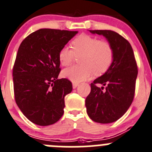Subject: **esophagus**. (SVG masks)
I'll list each match as a JSON object with an SVG mask.
<instances>
[{
  "mask_svg": "<svg viewBox=\"0 0 152 152\" xmlns=\"http://www.w3.org/2000/svg\"><path fill=\"white\" fill-rule=\"evenodd\" d=\"M78 85H79V84H78V83H74L72 84V87H73V88H76L78 86Z\"/></svg>",
  "mask_w": 152,
  "mask_h": 152,
  "instance_id": "1",
  "label": "esophagus"
}]
</instances>
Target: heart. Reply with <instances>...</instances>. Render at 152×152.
Listing matches in <instances>:
<instances>
[{
  "label": "heart",
  "instance_id": "heart-1",
  "mask_svg": "<svg viewBox=\"0 0 152 152\" xmlns=\"http://www.w3.org/2000/svg\"><path fill=\"white\" fill-rule=\"evenodd\" d=\"M72 49L67 46L61 48L58 60L64 66L70 65L75 56H80V65L64 69L62 75L72 81L79 83L88 79L93 73L100 76L106 73L114 61V49L109 42L100 40L88 34H80L71 43Z\"/></svg>",
  "mask_w": 152,
  "mask_h": 152
}]
</instances>
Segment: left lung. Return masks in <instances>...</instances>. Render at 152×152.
Masks as SVG:
<instances>
[{"label": "left lung", "mask_w": 152, "mask_h": 152, "mask_svg": "<svg viewBox=\"0 0 152 152\" xmlns=\"http://www.w3.org/2000/svg\"><path fill=\"white\" fill-rule=\"evenodd\" d=\"M104 36L114 49V61L109 69L91 83L86 98L88 117L100 124L118 121L130 107L135 91L137 66L133 49L126 39L112 30H89ZM97 84L106 85L100 88Z\"/></svg>", "instance_id": "8db88e82"}]
</instances>
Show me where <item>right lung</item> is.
<instances>
[{
	"label": "right lung",
	"mask_w": 152,
	"mask_h": 152,
	"mask_svg": "<svg viewBox=\"0 0 152 152\" xmlns=\"http://www.w3.org/2000/svg\"><path fill=\"white\" fill-rule=\"evenodd\" d=\"M77 32L40 28L19 46L12 72L15 99L26 118L36 125H52L64 115V97L72 85L66 78H58V53Z\"/></svg>",
	"instance_id": "add662e5"
}]
</instances>
